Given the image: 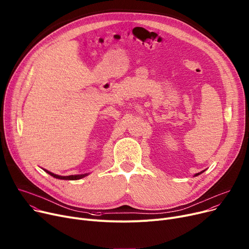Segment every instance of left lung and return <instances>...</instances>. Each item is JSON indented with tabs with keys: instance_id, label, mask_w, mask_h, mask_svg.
I'll return each mask as SVG.
<instances>
[{
	"instance_id": "left-lung-1",
	"label": "left lung",
	"mask_w": 249,
	"mask_h": 249,
	"mask_svg": "<svg viewBox=\"0 0 249 249\" xmlns=\"http://www.w3.org/2000/svg\"><path fill=\"white\" fill-rule=\"evenodd\" d=\"M204 170H205V169H204ZM204 170H202V171H200V173H198V174H196V175H195V177H197V176H199V175H201V174H202V173H204Z\"/></svg>"
}]
</instances>
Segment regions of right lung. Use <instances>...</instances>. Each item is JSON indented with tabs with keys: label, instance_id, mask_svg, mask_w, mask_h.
<instances>
[{
	"label": "right lung",
	"instance_id": "1",
	"mask_svg": "<svg viewBox=\"0 0 249 249\" xmlns=\"http://www.w3.org/2000/svg\"><path fill=\"white\" fill-rule=\"evenodd\" d=\"M47 174H49L50 176H52L53 178H58V179H64V180H78V179H81V178H84L86 177H88L89 174H83V175H73V176H67V177H64V176H59V175H54L53 173H51V171L43 168Z\"/></svg>",
	"mask_w": 249,
	"mask_h": 249
}]
</instances>
